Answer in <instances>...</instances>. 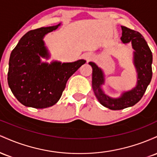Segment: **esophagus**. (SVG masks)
<instances>
[{
    "instance_id": "obj_1",
    "label": "esophagus",
    "mask_w": 157,
    "mask_h": 157,
    "mask_svg": "<svg viewBox=\"0 0 157 157\" xmlns=\"http://www.w3.org/2000/svg\"><path fill=\"white\" fill-rule=\"evenodd\" d=\"M83 58L87 61V62H89V61L92 60L93 56L92 55H91V54H86V55H84L83 56Z\"/></svg>"
}]
</instances>
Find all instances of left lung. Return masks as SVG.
<instances>
[{
  "label": "left lung",
  "mask_w": 157,
  "mask_h": 157,
  "mask_svg": "<svg viewBox=\"0 0 157 157\" xmlns=\"http://www.w3.org/2000/svg\"><path fill=\"white\" fill-rule=\"evenodd\" d=\"M122 44L131 43L134 48V64L137 72L136 86L130 91H124L117 98H112L104 93L102 85L105 82L102 70L96 63L89 62L92 67V88L95 96L102 105L111 110H121L131 107L142 99L152 78L153 56L148 45L140 32L121 26Z\"/></svg>",
  "instance_id": "8db88e82"
}]
</instances>
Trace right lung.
<instances>
[{
    "mask_svg": "<svg viewBox=\"0 0 157 157\" xmlns=\"http://www.w3.org/2000/svg\"><path fill=\"white\" fill-rule=\"evenodd\" d=\"M58 25L31 30L21 37L12 50L9 62L8 84L17 100L27 107L46 109L60 100L70 77L86 63L41 62L49 57L44 36L57 29Z\"/></svg>",
    "mask_w": 157,
    "mask_h": 157,
    "instance_id": "1",
    "label": "right lung"
}]
</instances>
